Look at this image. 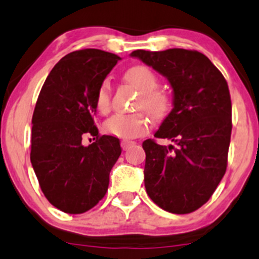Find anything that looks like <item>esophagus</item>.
Masks as SVG:
<instances>
[{"mask_svg":"<svg viewBox=\"0 0 259 259\" xmlns=\"http://www.w3.org/2000/svg\"><path fill=\"white\" fill-rule=\"evenodd\" d=\"M132 144H135V142L128 141V140H123L121 142V147H122V149H124V151H126V149H128Z\"/></svg>","mask_w":259,"mask_h":259,"instance_id":"34e87169","label":"esophagus"}]
</instances>
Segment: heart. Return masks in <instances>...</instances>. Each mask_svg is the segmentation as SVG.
<instances>
[{
	"label": "heart",
	"instance_id": "heart-1",
	"mask_svg": "<svg viewBox=\"0 0 259 259\" xmlns=\"http://www.w3.org/2000/svg\"><path fill=\"white\" fill-rule=\"evenodd\" d=\"M124 80L140 91L137 108H143L154 121H162L166 117L171 107V99L166 91L158 89V77L149 66L135 65L127 69ZM111 85L104 80L95 94V107L97 112L106 113L110 110ZM149 127V118L143 113L133 115H113L104 123L107 135L130 140L143 135Z\"/></svg>",
	"mask_w": 259,
	"mask_h": 259
}]
</instances>
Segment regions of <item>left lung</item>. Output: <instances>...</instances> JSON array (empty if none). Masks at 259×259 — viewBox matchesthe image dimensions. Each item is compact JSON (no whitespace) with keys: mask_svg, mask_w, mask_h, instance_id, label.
I'll use <instances>...</instances> for the list:
<instances>
[{"mask_svg":"<svg viewBox=\"0 0 259 259\" xmlns=\"http://www.w3.org/2000/svg\"><path fill=\"white\" fill-rule=\"evenodd\" d=\"M131 57L162 74L173 89V108L154 137L143 142L144 186L171 213H190L210 199L224 178L232 106L224 75L202 53L186 49L135 51Z\"/></svg>","mask_w":259,"mask_h":259,"instance_id":"obj_1","label":"left lung"}]
</instances>
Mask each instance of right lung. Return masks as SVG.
Here are the masks:
<instances>
[{
	"label": "right lung",
	"mask_w": 259,
	"mask_h": 259,
	"mask_svg": "<svg viewBox=\"0 0 259 259\" xmlns=\"http://www.w3.org/2000/svg\"><path fill=\"white\" fill-rule=\"evenodd\" d=\"M119 59L100 49L69 53L55 64L38 96L30 163L43 194L63 212L82 213L95 206L121 155L118 138L99 136L94 122L97 88ZM89 134L97 141L84 146L82 138Z\"/></svg>",
	"instance_id": "1"
}]
</instances>
